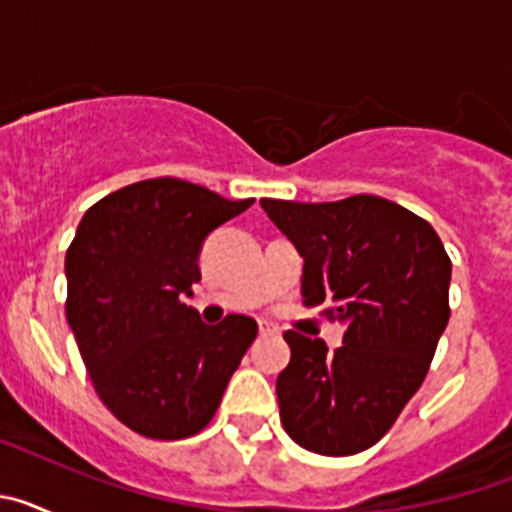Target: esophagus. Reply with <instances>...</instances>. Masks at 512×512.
Returning <instances> with one entry per match:
<instances>
[{
	"instance_id": "obj_1",
	"label": "esophagus",
	"mask_w": 512,
	"mask_h": 512,
	"mask_svg": "<svg viewBox=\"0 0 512 512\" xmlns=\"http://www.w3.org/2000/svg\"><path fill=\"white\" fill-rule=\"evenodd\" d=\"M274 333H279V328H274V325H266V323L259 325V336H261V338L274 336Z\"/></svg>"
}]
</instances>
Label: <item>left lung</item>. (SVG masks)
Returning <instances> with one entry per match:
<instances>
[{"label":"left lung","mask_w":512,"mask_h":512,"mask_svg":"<svg viewBox=\"0 0 512 512\" xmlns=\"http://www.w3.org/2000/svg\"><path fill=\"white\" fill-rule=\"evenodd\" d=\"M305 259L302 305L343 325V346L287 330L277 377L284 431L323 456L366 451L395 425L449 323L451 259L431 223L397 202L261 200Z\"/></svg>","instance_id":"1"}]
</instances>
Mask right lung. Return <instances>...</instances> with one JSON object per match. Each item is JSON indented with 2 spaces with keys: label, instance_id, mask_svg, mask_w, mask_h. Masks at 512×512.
<instances>
[{
  "label": "right lung",
  "instance_id": "right-lung-1",
  "mask_svg": "<svg viewBox=\"0 0 512 512\" xmlns=\"http://www.w3.org/2000/svg\"><path fill=\"white\" fill-rule=\"evenodd\" d=\"M253 200L174 176L107 194L66 251V318L99 400L130 431L158 441L200 433L256 338V320L205 325L182 302L200 282L202 241Z\"/></svg>",
  "mask_w": 512,
  "mask_h": 512
}]
</instances>
